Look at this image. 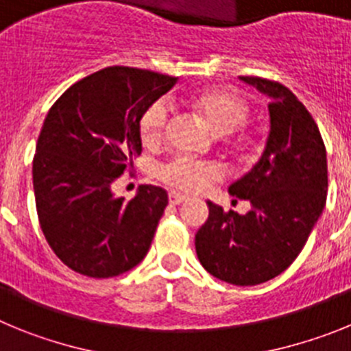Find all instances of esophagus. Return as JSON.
<instances>
[{"label":"esophagus","mask_w":351,"mask_h":351,"mask_svg":"<svg viewBox=\"0 0 351 351\" xmlns=\"http://www.w3.org/2000/svg\"><path fill=\"white\" fill-rule=\"evenodd\" d=\"M169 202L172 204V206H181V204L186 202V197H182V195L176 193V191H170V193H169Z\"/></svg>","instance_id":"obj_1"}]
</instances>
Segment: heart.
Returning a JSON list of instances; mask_svg holds the SVG:
<instances>
[{"label": "heart", "instance_id": "heart-1", "mask_svg": "<svg viewBox=\"0 0 351 351\" xmlns=\"http://www.w3.org/2000/svg\"><path fill=\"white\" fill-rule=\"evenodd\" d=\"M190 107L206 121V125L218 135H228L246 123L250 110L239 96L221 89H202L188 100ZM169 123V108L163 101H156L144 112L141 119V137L145 145L160 144ZM169 186L184 193H200L210 181L221 176L213 163H198L190 158H176L160 172Z\"/></svg>", "mask_w": 351, "mask_h": 351}]
</instances>
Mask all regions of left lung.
<instances>
[{"label":"left lung","instance_id":"1","mask_svg":"<svg viewBox=\"0 0 351 351\" xmlns=\"http://www.w3.org/2000/svg\"><path fill=\"white\" fill-rule=\"evenodd\" d=\"M269 98V135L253 169L228 193L247 200L246 214L207 200L209 218L195 250L209 274L237 287L265 283L299 256L327 200V153L311 114L283 84L239 77Z\"/></svg>","mask_w":351,"mask_h":351}]
</instances>
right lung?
Segmentation results:
<instances>
[{
	"instance_id": "obj_1",
	"label": "right lung",
	"mask_w": 351,
	"mask_h": 351,
	"mask_svg": "<svg viewBox=\"0 0 351 351\" xmlns=\"http://www.w3.org/2000/svg\"><path fill=\"white\" fill-rule=\"evenodd\" d=\"M178 77L108 66L56 100L33 160L40 226L56 256L89 278H114L144 260L169 197L138 186L132 200L112 186L141 154V119Z\"/></svg>"
}]
</instances>
